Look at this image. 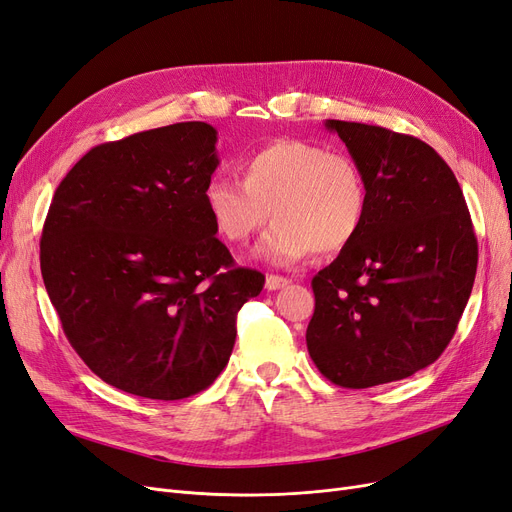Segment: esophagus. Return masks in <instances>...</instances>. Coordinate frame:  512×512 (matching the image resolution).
<instances>
[{"mask_svg":"<svg viewBox=\"0 0 512 512\" xmlns=\"http://www.w3.org/2000/svg\"><path fill=\"white\" fill-rule=\"evenodd\" d=\"M289 278H285V276H278V274H268L266 276V289L268 291H276V289H282V287H287L289 285Z\"/></svg>","mask_w":512,"mask_h":512,"instance_id":"esophagus-1","label":"esophagus"}]
</instances>
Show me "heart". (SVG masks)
<instances>
[{"label": "heart", "mask_w": 512, "mask_h": 512, "mask_svg": "<svg viewBox=\"0 0 512 512\" xmlns=\"http://www.w3.org/2000/svg\"><path fill=\"white\" fill-rule=\"evenodd\" d=\"M240 180L213 177L204 206L217 232L246 244L270 213L274 225L257 255L274 266H293L312 251L335 255L358 236L367 213V183L358 164L342 154L299 139H276L251 151Z\"/></svg>", "instance_id": "heart-1"}]
</instances>
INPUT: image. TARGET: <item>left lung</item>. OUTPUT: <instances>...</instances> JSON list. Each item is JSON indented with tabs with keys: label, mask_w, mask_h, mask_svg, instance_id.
<instances>
[{
	"label": "left lung",
	"mask_w": 512,
	"mask_h": 512,
	"mask_svg": "<svg viewBox=\"0 0 512 512\" xmlns=\"http://www.w3.org/2000/svg\"><path fill=\"white\" fill-rule=\"evenodd\" d=\"M361 168V232L312 278L306 344L342 388L405 380L443 354L477 274L479 246L460 183L428 143L382 126L327 120Z\"/></svg>",
	"instance_id": "1"
}]
</instances>
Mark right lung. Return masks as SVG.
<instances>
[{
    "instance_id": "1",
    "label": "right lung",
    "mask_w": 512,
    "mask_h": 512,
    "mask_svg": "<svg viewBox=\"0 0 512 512\" xmlns=\"http://www.w3.org/2000/svg\"><path fill=\"white\" fill-rule=\"evenodd\" d=\"M217 130L179 122L92 147L56 187L44 285L71 348L103 382L179 401L230 361L238 310L266 276L238 268L204 206Z\"/></svg>"
}]
</instances>
